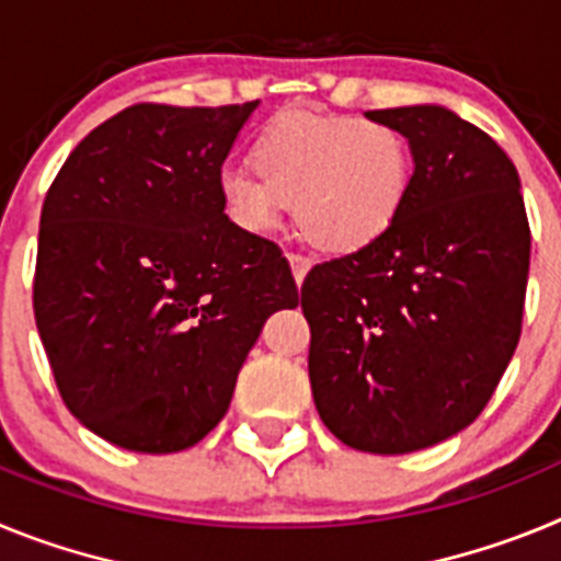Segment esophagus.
Instances as JSON below:
<instances>
[{
	"instance_id": "esophagus-1",
	"label": "esophagus",
	"mask_w": 561,
	"mask_h": 561,
	"mask_svg": "<svg viewBox=\"0 0 561 561\" xmlns=\"http://www.w3.org/2000/svg\"><path fill=\"white\" fill-rule=\"evenodd\" d=\"M286 261H289V266H291V275H295V284L300 286L306 280V275H309V270H311V261L309 257H304V255H286Z\"/></svg>"
}]
</instances>
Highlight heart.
Segmentation results:
<instances>
[{
    "mask_svg": "<svg viewBox=\"0 0 561 561\" xmlns=\"http://www.w3.org/2000/svg\"><path fill=\"white\" fill-rule=\"evenodd\" d=\"M252 168L219 176V199L238 230H275L295 202L297 230L317 250H368L401 216L413 180L408 137L388 121L284 112L252 142Z\"/></svg>",
    "mask_w": 561,
    "mask_h": 561,
    "instance_id": "obj_1",
    "label": "heart"
}]
</instances>
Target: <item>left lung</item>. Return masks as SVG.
<instances>
[{"instance_id":"8db88e82","label":"left lung","mask_w":561,"mask_h":561,"mask_svg":"<svg viewBox=\"0 0 561 561\" xmlns=\"http://www.w3.org/2000/svg\"><path fill=\"white\" fill-rule=\"evenodd\" d=\"M410 142L401 216L368 250L317 264L309 320L317 413L348 447L427 449L469 427L523 329L531 230L503 148L444 106L379 108Z\"/></svg>"}]
</instances>
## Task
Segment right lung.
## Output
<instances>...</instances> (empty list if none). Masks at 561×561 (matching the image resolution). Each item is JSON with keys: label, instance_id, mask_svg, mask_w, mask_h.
I'll return each instance as SVG.
<instances>
[{"label": "right lung", "instance_id": "add662e5", "mask_svg": "<svg viewBox=\"0 0 561 561\" xmlns=\"http://www.w3.org/2000/svg\"><path fill=\"white\" fill-rule=\"evenodd\" d=\"M257 101L137 103L89 131L47 191L33 311L58 393L131 453L199 444L297 286L272 241L225 216L219 176Z\"/></svg>", "mask_w": 561, "mask_h": 561}]
</instances>
